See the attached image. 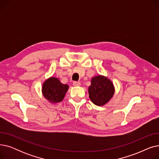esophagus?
Masks as SVG:
<instances>
[{
  "instance_id": "1",
  "label": "esophagus",
  "mask_w": 159,
  "mask_h": 159,
  "mask_svg": "<svg viewBox=\"0 0 159 159\" xmlns=\"http://www.w3.org/2000/svg\"><path fill=\"white\" fill-rule=\"evenodd\" d=\"M73 84L74 86H80V82H77V81H74L73 82Z\"/></svg>"
}]
</instances>
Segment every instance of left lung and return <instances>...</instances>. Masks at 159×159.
Here are the masks:
<instances>
[{
  "label": "left lung",
  "mask_w": 159,
  "mask_h": 159,
  "mask_svg": "<svg viewBox=\"0 0 159 159\" xmlns=\"http://www.w3.org/2000/svg\"><path fill=\"white\" fill-rule=\"evenodd\" d=\"M115 89L113 83L107 78L98 75L92 78L88 88L89 97L97 106H103L113 97Z\"/></svg>",
  "instance_id": "8db88e82"
}]
</instances>
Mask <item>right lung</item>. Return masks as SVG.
I'll return each mask as SVG.
<instances>
[{"mask_svg":"<svg viewBox=\"0 0 159 159\" xmlns=\"http://www.w3.org/2000/svg\"><path fill=\"white\" fill-rule=\"evenodd\" d=\"M68 88V85L62 84L58 79L50 77L44 82L42 90L44 97L48 101L57 103L62 101Z\"/></svg>","mask_w":159,"mask_h":159,"instance_id":"right-lung-1","label":"right lung"}]
</instances>
